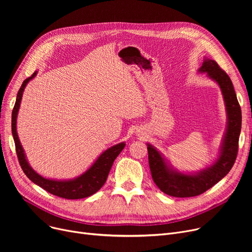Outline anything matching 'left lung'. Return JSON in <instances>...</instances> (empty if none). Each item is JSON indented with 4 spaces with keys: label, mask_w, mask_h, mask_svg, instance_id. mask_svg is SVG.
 Instances as JSON below:
<instances>
[{
    "label": "left lung",
    "mask_w": 252,
    "mask_h": 252,
    "mask_svg": "<svg viewBox=\"0 0 252 252\" xmlns=\"http://www.w3.org/2000/svg\"><path fill=\"white\" fill-rule=\"evenodd\" d=\"M198 72L206 73L220 89L227 114L226 129L216 160L198 171L175 168L159 150L147 143L152 179L163 193L173 197H193L204 193L228 175L237 157L242 116L232 81L215 60L207 57H204Z\"/></svg>",
    "instance_id": "8db88e82"
}]
</instances>
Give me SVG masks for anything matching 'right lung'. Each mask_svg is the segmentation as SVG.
<instances>
[{
	"label": "right lung",
	"mask_w": 252,
	"mask_h": 252,
	"mask_svg": "<svg viewBox=\"0 0 252 252\" xmlns=\"http://www.w3.org/2000/svg\"><path fill=\"white\" fill-rule=\"evenodd\" d=\"M37 72L38 71H34V73L31 77L26 78L22 83L21 88L18 91L14 108H13L12 111V135L13 138H14L16 153L21 168L24 171L26 177L32 182H33L37 186L53 195L65 198V199H82V198L89 197L100 190V188L105 184L115 158L123 151L126 146V143H118L104 150L86 171L73 179L55 180L46 178L36 173L31 166L28 157H26V154L17 134L16 126L18 111L20 108L24 89L32 79L35 77Z\"/></svg>",
	"instance_id": "add662e5"
}]
</instances>
